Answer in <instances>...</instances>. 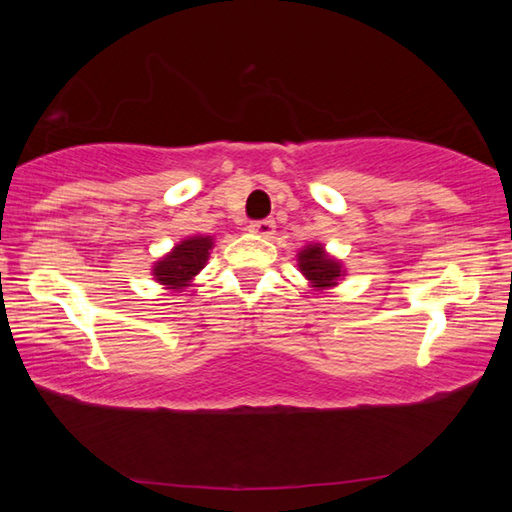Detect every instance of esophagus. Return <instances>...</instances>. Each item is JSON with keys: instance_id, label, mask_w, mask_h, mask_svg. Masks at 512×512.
<instances>
[{"instance_id": "obj_1", "label": "esophagus", "mask_w": 512, "mask_h": 512, "mask_svg": "<svg viewBox=\"0 0 512 512\" xmlns=\"http://www.w3.org/2000/svg\"><path fill=\"white\" fill-rule=\"evenodd\" d=\"M275 228H277L275 220H273V217H268V220H257V222L250 224V233L262 235V237H273Z\"/></svg>"}]
</instances>
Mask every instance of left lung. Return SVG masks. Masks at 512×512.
I'll use <instances>...</instances> for the list:
<instances>
[{"instance_id": "8db88e82", "label": "left lung", "mask_w": 512, "mask_h": 512, "mask_svg": "<svg viewBox=\"0 0 512 512\" xmlns=\"http://www.w3.org/2000/svg\"><path fill=\"white\" fill-rule=\"evenodd\" d=\"M299 270L306 275L317 288L336 286V279L341 277V264L336 259L325 255L321 244H310L299 253Z\"/></svg>"}]
</instances>
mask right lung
I'll list each match as a JSON object with an SVG mask.
<instances>
[{
	"label": "right lung",
	"mask_w": 512,
	"mask_h": 512,
	"mask_svg": "<svg viewBox=\"0 0 512 512\" xmlns=\"http://www.w3.org/2000/svg\"><path fill=\"white\" fill-rule=\"evenodd\" d=\"M213 246L211 237H191L184 239L176 248L171 250L167 257H162L154 266V275L169 288H182L187 286L191 277H195L204 268L206 259H209V250Z\"/></svg>",
	"instance_id": "1"
}]
</instances>
